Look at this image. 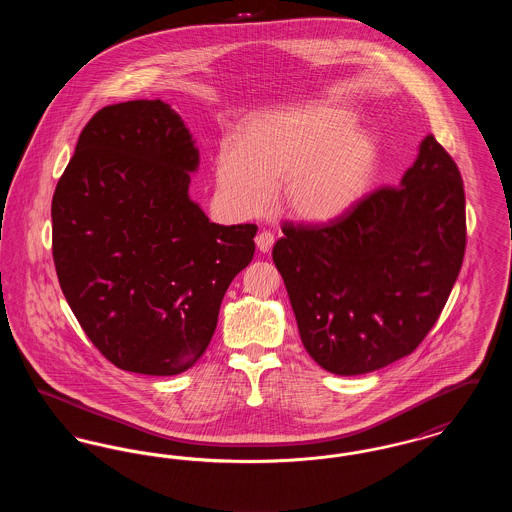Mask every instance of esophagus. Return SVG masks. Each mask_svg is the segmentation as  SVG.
Here are the masks:
<instances>
[{
	"mask_svg": "<svg viewBox=\"0 0 512 512\" xmlns=\"http://www.w3.org/2000/svg\"><path fill=\"white\" fill-rule=\"evenodd\" d=\"M255 244H257V249H259L261 253H268V251L272 249V245H274V236L265 230V232H261V234L255 238Z\"/></svg>",
	"mask_w": 512,
	"mask_h": 512,
	"instance_id": "esophagus-1",
	"label": "esophagus"
}]
</instances>
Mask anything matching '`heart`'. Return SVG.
Returning a JSON list of instances; mask_svg holds the SVG:
<instances>
[{
    "instance_id": "obj_1",
    "label": "heart",
    "mask_w": 512,
    "mask_h": 512,
    "mask_svg": "<svg viewBox=\"0 0 512 512\" xmlns=\"http://www.w3.org/2000/svg\"><path fill=\"white\" fill-rule=\"evenodd\" d=\"M349 111L297 103L245 119L238 144L215 157L219 194L232 209L263 215L278 186L284 213L301 222H330L365 194L378 149Z\"/></svg>"
}]
</instances>
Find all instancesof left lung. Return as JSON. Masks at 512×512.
I'll list each match as a JSON object with an SVG mask.
<instances>
[{"label": "left lung", "mask_w": 512, "mask_h": 512, "mask_svg": "<svg viewBox=\"0 0 512 512\" xmlns=\"http://www.w3.org/2000/svg\"><path fill=\"white\" fill-rule=\"evenodd\" d=\"M282 232L272 259L307 353L332 374H366L411 355L445 307L466 245L463 178L430 134L399 188Z\"/></svg>", "instance_id": "8db88e82"}]
</instances>
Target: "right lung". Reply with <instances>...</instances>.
Masks as SVG:
<instances>
[{
    "label": "right lung",
    "mask_w": 512,
    "mask_h": 512,
    "mask_svg": "<svg viewBox=\"0 0 512 512\" xmlns=\"http://www.w3.org/2000/svg\"><path fill=\"white\" fill-rule=\"evenodd\" d=\"M199 149L169 103L107 105L80 132L51 201L53 261L86 336L128 372L201 359L255 224L207 219L188 194Z\"/></svg>",
    "instance_id": "right-lung-1"
}]
</instances>
